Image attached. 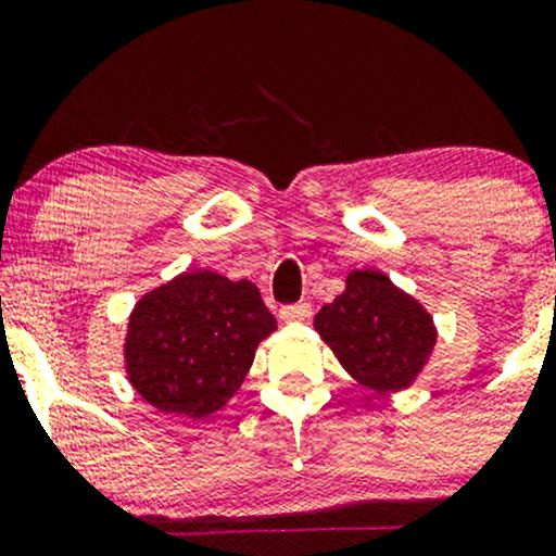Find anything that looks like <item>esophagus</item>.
Listing matches in <instances>:
<instances>
[{
	"label": "esophagus",
	"instance_id": "1",
	"mask_svg": "<svg viewBox=\"0 0 556 556\" xmlns=\"http://www.w3.org/2000/svg\"><path fill=\"white\" fill-rule=\"evenodd\" d=\"M311 316V305L308 303H290V305H282L279 308V318L287 324L292 321H305V318Z\"/></svg>",
	"mask_w": 556,
	"mask_h": 556
}]
</instances>
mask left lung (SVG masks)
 Wrapping results in <instances>:
<instances>
[{
  "label": "left lung",
  "instance_id": "8db88e82",
  "mask_svg": "<svg viewBox=\"0 0 556 556\" xmlns=\"http://www.w3.org/2000/svg\"><path fill=\"white\" fill-rule=\"evenodd\" d=\"M316 331L361 384L397 392L413 384L437 342L431 316L381 271H353L316 314Z\"/></svg>",
  "mask_w": 556,
  "mask_h": 556
}]
</instances>
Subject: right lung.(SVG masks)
<instances>
[{"mask_svg":"<svg viewBox=\"0 0 556 556\" xmlns=\"http://www.w3.org/2000/svg\"><path fill=\"white\" fill-rule=\"evenodd\" d=\"M277 318L248 279L185 271L140 298L125 363L130 384L164 413L206 418L238 392Z\"/></svg>","mask_w":556,"mask_h":556,"instance_id":"right-lung-1","label":"right lung"}]
</instances>
